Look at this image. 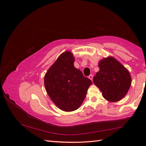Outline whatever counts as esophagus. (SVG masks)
I'll list each match as a JSON object with an SVG mask.
<instances>
[{"label":"esophagus","instance_id":"34e87169","mask_svg":"<svg viewBox=\"0 0 146 146\" xmlns=\"http://www.w3.org/2000/svg\"><path fill=\"white\" fill-rule=\"evenodd\" d=\"M88 78L90 79V80H92H92H93V75H89V76H88Z\"/></svg>","mask_w":146,"mask_h":146}]
</instances>
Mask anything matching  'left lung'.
I'll use <instances>...</instances> for the list:
<instances>
[{
  "mask_svg": "<svg viewBox=\"0 0 146 146\" xmlns=\"http://www.w3.org/2000/svg\"><path fill=\"white\" fill-rule=\"evenodd\" d=\"M100 68L94 77V83L108 102H117L125 97L131 85L129 71L119 61L108 56L98 63Z\"/></svg>",
  "mask_w": 146,
  "mask_h": 146,
  "instance_id": "8db88e82",
  "label": "left lung"
}]
</instances>
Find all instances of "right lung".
Returning a JSON list of instances; mask_svg holds the SVG:
<instances>
[{
    "label": "right lung",
    "instance_id": "obj_1",
    "mask_svg": "<svg viewBox=\"0 0 146 146\" xmlns=\"http://www.w3.org/2000/svg\"><path fill=\"white\" fill-rule=\"evenodd\" d=\"M75 58L64 51L49 68L44 75V86L49 98L58 108L72 111L80 107L86 97L90 80L74 66Z\"/></svg>",
    "mask_w": 146,
    "mask_h": 146
}]
</instances>
